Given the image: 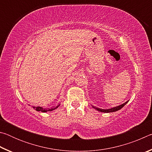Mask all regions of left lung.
<instances>
[{"label": "left lung", "instance_id": "obj_1", "mask_svg": "<svg viewBox=\"0 0 152 152\" xmlns=\"http://www.w3.org/2000/svg\"><path fill=\"white\" fill-rule=\"evenodd\" d=\"M129 101L125 102V103H123L122 104L119 105V106H117V107H113L111 108V109H99V108H97V107H94L92 106V107L94 108V109H96L97 110H99V111H101L102 113H111V112H115V111H117V110H119L121 109H122V108L125 106V105Z\"/></svg>", "mask_w": 152, "mask_h": 152}]
</instances>
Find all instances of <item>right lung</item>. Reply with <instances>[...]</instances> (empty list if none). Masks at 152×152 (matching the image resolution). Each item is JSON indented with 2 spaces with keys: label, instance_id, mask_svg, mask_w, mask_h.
<instances>
[{
  "label": "right lung",
  "instance_id": "right-lung-1",
  "mask_svg": "<svg viewBox=\"0 0 152 152\" xmlns=\"http://www.w3.org/2000/svg\"><path fill=\"white\" fill-rule=\"evenodd\" d=\"M60 106V104L57 106L56 107H53L51 108V109H44V108L43 107H33V109H35L36 110H37V111H42L43 113H45V112H47V111H51V110H55L56 109H57V108Z\"/></svg>",
  "mask_w": 152,
  "mask_h": 152
}]
</instances>
